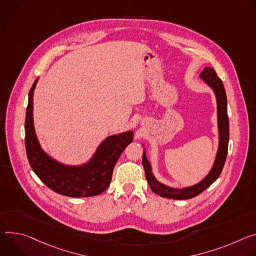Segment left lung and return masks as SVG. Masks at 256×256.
Listing matches in <instances>:
<instances>
[{
  "label": "left lung",
  "mask_w": 256,
  "mask_h": 256,
  "mask_svg": "<svg viewBox=\"0 0 256 256\" xmlns=\"http://www.w3.org/2000/svg\"><path fill=\"white\" fill-rule=\"evenodd\" d=\"M200 78L210 88L214 94L216 100V119H218V146L216 154V158L208 174L198 183L183 187L175 188L160 182L152 173V166L146 156V148L144 146L142 154V164L144 168L146 177L148 184L150 185L152 192L156 194L170 198V200H189L208 187H210L220 175L222 170L224 168L226 154H228V144H229V119L228 112H226V96L224 92V84L220 77L216 75V71L212 67H204V71L200 75Z\"/></svg>",
  "instance_id": "left-lung-1"
}]
</instances>
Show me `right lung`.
<instances>
[{
	"label": "right lung",
	"instance_id": "1",
	"mask_svg": "<svg viewBox=\"0 0 256 256\" xmlns=\"http://www.w3.org/2000/svg\"><path fill=\"white\" fill-rule=\"evenodd\" d=\"M40 77L28 94L25 118V148L36 176L52 191L69 197H90L102 193L110 184L112 170L123 150L133 141V130L106 137L92 158L81 164H67L42 148L34 123V94Z\"/></svg>",
	"mask_w": 256,
	"mask_h": 256
}]
</instances>
